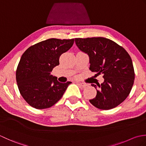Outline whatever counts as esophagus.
<instances>
[{"instance_id":"34e87169","label":"esophagus","mask_w":146,"mask_h":146,"mask_svg":"<svg viewBox=\"0 0 146 146\" xmlns=\"http://www.w3.org/2000/svg\"><path fill=\"white\" fill-rule=\"evenodd\" d=\"M78 83V85H80V86H82V88H85V87H86V86H87V85L85 84V83Z\"/></svg>"}]
</instances>
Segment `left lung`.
Wrapping results in <instances>:
<instances>
[{
	"mask_svg": "<svg viewBox=\"0 0 146 146\" xmlns=\"http://www.w3.org/2000/svg\"><path fill=\"white\" fill-rule=\"evenodd\" d=\"M76 46L87 54L90 70L103 75L104 82L92 84L97 90L90 102L99 109L110 110L124 101L135 78L132 59L125 49L111 40L98 38H75Z\"/></svg>",
	"mask_w": 146,
	"mask_h": 146,
	"instance_id": "obj_1",
	"label": "left lung"
}]
</instances>
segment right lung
Returning a JSON list of instances; mask_svg holds the SVG:
<instances>
[{
  "label": "right lung",
  "mask_w": 146,
  "mask_h": 146,
  "mask_svg": "<svg viewBox=\"0 0 146 146\" xmlns=\"http://www.w3.org/2000/svg\"><path fill=\"white\" fill-rule=\"evenodd\" d=\"M74 41L51 38L30 46L22 55L16 70L17 84L22 97L31 107L37 109L52 107L71 83L59 82L51 72Z\"/></svg>",
  "instance_id": "obj_1"
}]
</instances>
